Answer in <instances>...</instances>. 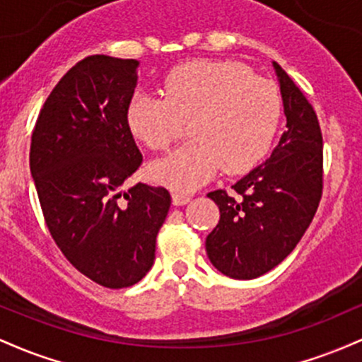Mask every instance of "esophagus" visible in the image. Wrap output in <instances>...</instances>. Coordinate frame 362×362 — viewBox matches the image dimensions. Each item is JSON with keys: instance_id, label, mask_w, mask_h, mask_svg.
Instances as JSON below:
<instances>
[{"instance_id": "esophagus-1", "label": "esophagus", "mask_w": 362, "mask_h": 362, "mask_svg": "<svg viewBox=\"0 0 362 362\" xmlns=\"http://www.w3.org/2000/svg\"><path fill=\"white\" fill-rule=\"evenodd\" d=\"M172 201L175 206H185L187 202H190V195H187L184 192H173Z\"/></svg>"}]
</instances>
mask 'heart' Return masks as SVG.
I'll use <instances>...</instances> for the list:
<instances>
[{
  "label": "heart",
  "instance_id": "b5f03b06",
  "mask_svg": "<svg viewBox=\"0 0 362 362\" xmlns=\"http://www.w3.org/2000/svg\"><path fill=\"white\" fill-rule=\"evenodd\" d=\"M163 95L138 93L127 109L131 131L148 148L167 149L189 122V143L149 168L175 190H194L219 170L242 173L271 148L281 119V97L267 78L233 61L199 59L177 66Z\"/></svg>",
  "mask_w": 362,
  "mask_h": 362
}]
</instances>
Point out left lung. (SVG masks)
I'll list each match as a JSON object with an SVG mask.
<instances>
[{
  "mask_svg": "<svg viewBox=\"0 0 362 362\" xmlns=\"http://www.w3.org/2000/svg\"><path fill=\"white\" fill-rule=\"evenodd\" d=\"M286 131L265 163L207 194L219 223L207 235L211 264L231 279H255L294 250L317 213L323 190V138L311 103L277 62Z\"/></svg>",
  "mask_w": 362,
  "mask_h": 362,
  "instance_id": "8db88e82",
  "label": "left lung"
}]
</instances>
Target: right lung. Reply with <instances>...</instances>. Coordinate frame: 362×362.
Returning <instances> with one entry per match:
<instances>
[{
    "label": "right lung",
    "instance_id": "1",
    "mask_svg": "<svg viewBox=\"0 0 362 362\" xmlns=\"http://www.w3.org/2000/svg\"><path fill=\"white\" fill-rule=\"evenodd\" d=\"M136 59L88 56L54 86L37 117L30 172L51 236L74 269L122 289L146 276L172 197L122 184L143 163L127 122Z\"/></svg>",
    "mask_w": 362,
    "mask_h": 362
}]
</instances>
